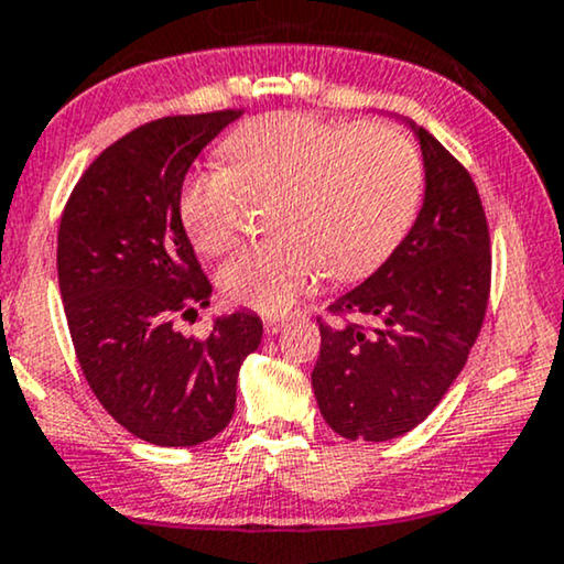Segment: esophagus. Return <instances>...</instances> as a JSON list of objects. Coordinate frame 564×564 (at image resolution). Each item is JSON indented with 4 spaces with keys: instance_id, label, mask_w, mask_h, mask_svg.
I'll use <instances>...</instances> for the list:
<instances>
[{
    "instance_id": "obj_1",
    "label": "esophagus",
    "mask_w": 564,
    "mask_h": 564,
    "mask_svg": "<svg viewBox=\"0 0 564 564\" xmlns=\"http://www.w3.org/2000/svg\"><path fill=\"white\" fill-rule=\"evenodd\" d=\"M282 324L284 318H267V322H263V332H267V335H276Z\"/></svg>"
}]
</instances>
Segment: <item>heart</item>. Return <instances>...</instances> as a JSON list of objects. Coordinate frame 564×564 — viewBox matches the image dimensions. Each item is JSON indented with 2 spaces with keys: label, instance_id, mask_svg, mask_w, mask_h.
I'll use <instances>...</instances> for the list:
<instances>
[{
  "label": "heart",
  "instance_id": "b5f03b06",
  "mask_svg": "<svg viewBox=\"0 0 564 564\" xmlns=\"http://www.w3.org/2000/svg\"><path fill=\"white\" fill-rule=\"evenodd\" d=\"M227 166L198 170L180 193V219L200 253L238 240L246 193L276 191V238L240 248L219 271L229 301L282 314L326 271L356 280L408 232L423 191V162L384 122L347 128L308 112H271L221 143Z\"/></svg>",
  "mask_w": 564,
  "mask_h": 564
}]
</instances>
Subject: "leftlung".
I'll use <instances>...</instances> for the list:
<instances>
[{"mask_svg":"<svg viewBox=\"0 0 564 564\" xmlns=\"http://www.w3.org/2000/svg\"><path fill=\"white\" fill-rule=\"evenodd\" d=\"M410 128L426 170L419 219L366 282L329 305L335 324L318 316L311 381L324 421L345 440L387 442L419 426L463 371L489 303V225L474 177L429 130ZM352 313L375 326L350 323Z\"/></svg>","mask_w":564,"mask_h":564,"instance_id":"obj_1","label":"left lung"}]
</instances>
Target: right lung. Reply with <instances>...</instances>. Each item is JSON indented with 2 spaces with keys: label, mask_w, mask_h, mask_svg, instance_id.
<instances>
[{
  "label": "right lung",
  "mask_w": 564,
  "mask_h": 564,
  "mask_svg": "<svg viewBox=\"0 0 564 564\" xmlns=\"http://www.w3.org/2000/svg\"><path fill=\"white\" fill-rule=\"evenodd\" d=\"M238 117L141 124L90 162L62 212L57 274L75 356L104 410L159 447H193L232 421L240 364L263 335L248 311L219 316L206 339L172 326L212 297L180 219L183 180Z\"/></svg>",
  "instance_id": "obj_1"
}]
</instances>
